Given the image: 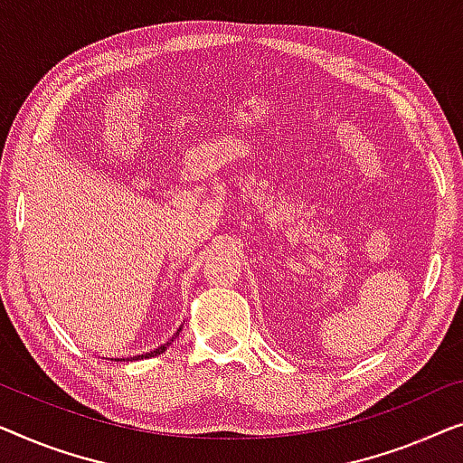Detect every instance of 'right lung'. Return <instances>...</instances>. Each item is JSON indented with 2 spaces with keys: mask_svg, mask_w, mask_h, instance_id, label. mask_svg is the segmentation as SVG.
<instances>
[{
  "mask_svg": "<svg viewBox=\"0 0 463 463\" xmlns=\"http://www.w3.org/2000/svg\"><path fill=\"white\" fill-rule=\"evenodd\" d=\"M182 331V325L178 327V331H175V334L169 337V340L165 342V344H161L159 348H155V350H151V353H145V354H138V356H129V359H115V361H142V359H151V356H159V354H164L165 350L172 346V342L175 340V337H178V334Z\"/></svg>",
  "mask_w": 463,
  "mask_h": 463,
  "instance_id": "right-lung-1",
  "label": "right lung"
}]
</instances>
